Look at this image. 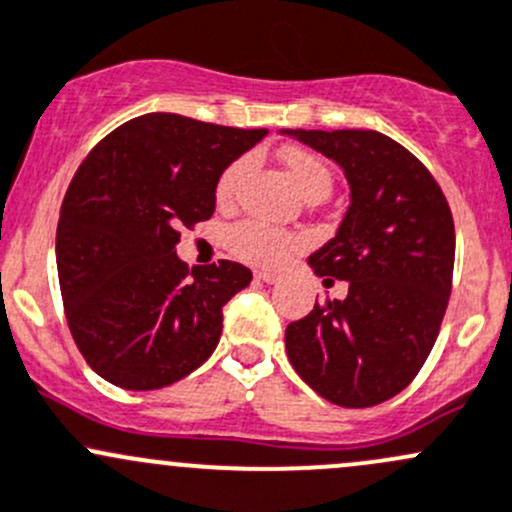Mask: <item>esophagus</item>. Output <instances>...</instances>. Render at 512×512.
Returning <instances> with one entry per match:
<instances>
[{
  "mask_svg": "<svg viewBox=\"0 0 512 512\" xmlns=\"http://www.w3.org/2000/svg\"><path fill=\"white\" fill-rule=\"evenodd\" d=\"M255 277H257V279H262V282H267V284H277L279 279H282V274H277V272H267V270H260V272H255Z\"/></svg>",
  "mask_w": 512,
  "mask_h": 512,
  "instance_id": "1",
  "label": "esophagus"
}]
</instances>
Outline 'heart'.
I'll list each match as a JSON object with an SVG mask.
<instances>
[{
    "label": "heart",
    "mask_w": 512,
    "mask_h": 512,
    "mask_svg": "<svg viewBox=\"0 0 512 512\" xmlns=\"http://www.w3.org/2000/svg\"><path fill=\"white\" fill-rule=\"evenodd\" d=\"M247 166H250L247 157L230 161L225 166L223 174L218 176V184H215V198L220 203L233 201ZM284 166H287L289 179L294 181V186L304 196H314V193H326L328 196V191H331V171L316 154L306 152V149H289V152H284ZM299 242V235L265 223V220H242V223L228 230L230 252L240 260L250 262V265H279L284 257L297 250Z\"/></svg>",
    "instance_id": "obj_1"
}]
</instances>
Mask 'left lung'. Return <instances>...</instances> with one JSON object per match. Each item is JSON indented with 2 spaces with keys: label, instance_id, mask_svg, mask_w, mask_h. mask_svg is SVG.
I'll return each mask as SVG.
<instances>
[{
  "label": "left lung",
  "instance_id": "left-lung-1",
  "mask_svg": "<svg viewBox=\"0 0 512 512\" xmlns=\"http://www.w3.org/2000/svg\"><path fill=\"white\" fill-rule=\"evenodd\" d=\"M343 166L351 206L336 238L309 257L343 301H316L284 333L304 383L341 407H373L417 378L444 321L454 279V218L410 149L375 129H297Z\"/></svg>",
  "mask_w": 512,
  "mask_h": 512
}]
</instances>
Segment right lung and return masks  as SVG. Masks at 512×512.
Returning a JSON list of instances; mask_svg holds the SVG:
<instances>
[{
    "mask_svg": "<svg viewBox=\"0 0 512 512\" xmlns=\"http://www.w3.org/2000/svg\"><path fill=\"white\" fill-rule=\"evenodd\" d=\"M265 134L149 112L78 166L58 218V282L75 346L107 383L159 390L215 351L223 306L252 272L233 260L191 270L176 245L213 215L225 166Z\"/></svg>",
    "mask_w": 512,
    "mask_h": 512,
    "instance_id": "obj_1",
    "label": "right lung"
}]
</instances>
